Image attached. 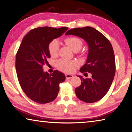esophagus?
Here are the masks:
<instances>
[{"mask_svg":"<svg viewBox=\"0 0 132 132\" xmlns=\"http://www.w3.org/2000/svg\"><path fill=\"white\" fill-rule=\"evenodd\" d=\"M65 77H66V79H71V78H72L73 77V76L71 74H66Z\"/></svg>","mask_w":132,"mask_h":132,"instance_id":"obj_1","label":"esophagus"}]
</instances>
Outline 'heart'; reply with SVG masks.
Masks as SVG:
<instances>
[{
    "mask_svg": "<svg viewBox=\"0 0 132 132\" xmlns=\"http://www.w3.org/2000/svg\"><path fill=\"white\" fill-rule=\"evenodd\" d=\"M65 42L74 52L80 50L83 46L82 40L77 37H68L65 39ZM59 41L57 39H53L48 45V50L50 54L53 57L56 56L59 53ZM56 65L57 68L60 71L65 72H72L78 66V63L74 61L61 59L57 62Z\"/></svg>",
    "mask_w": 132,
    "mask_h": 132,
    "instance_id": "1",
    "label": "heart"
}]
</instances>
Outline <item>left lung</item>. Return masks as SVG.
<instances>
[{
    "instance_id": "left-lung-1",
    "label": "left lung",
    "mask_w": 132,
    "mask_h": 132,
    "mask_svg": "<svg viewBox=\"0 0 132 132\" xmlns=\"http://www.w3.org/2000/svg\"><path fill=\"white\" fill-rule=\"evenodd\" d=\"M66 35H72L84 39L89 46L86 62L80 69L85 77L78 76L81 85L75 89L77 97L85 103L101 100L111 85L115 73V60L112 46L108 39L97 30L90 27L76 28L69 30Z\"/></svg>"
}]
</instances>
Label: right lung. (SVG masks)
Wrapping results in <instances>:
<instances>
[{
    "mask_svg": "<svg viewBox=\"0 0 132 132\" xmlns=\"http://www.w3.org/2000/svg\"><path fill=\"white\" fill-rule=\"evenodd\" d=\"M67 29L65 27H39L31 30L22 39L16 54V72L23 92L35 102L46 104L54 100L59 84L65 79L63 73L55 70L48 74L44 72L43 67L50 58L48 44Z\"/></svg>",
    "mask_w": 132,
    "mask_h": 132,
    "instance_id": "add662e5",
    "label": "right lung"
}]
</instances>
